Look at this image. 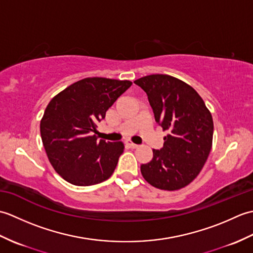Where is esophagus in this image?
<instances>
[{"label":"esophagus","mask_w":253,"mask_h":253,"mask_svg":"<svg viewBox=\"0 0 253 253\" xmlns=\"http://www.w3.org/2000/svg\"><path fill=\"white\" fill-rule=\"evenodd\" d=\"M126 144L129 148H131V149H136V148H138V144H136V143H133L132 141H130V140H127L126 141Z\"/></svg>","instance_id":"obj_1"}]
</instances>
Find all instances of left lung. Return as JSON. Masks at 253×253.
<instances>
[{"label": "left lung", "instance_id": "obj_1", "mask_svg": "<svg viewBox=\"0 0 253 253\" xmlns=\"http://www.w3.org/2000/svg\"><path fill=\"white\" fill-rule=\"evenodd\" d=\"M147 93L155 121L163 131L161 150L140 166L150 185L174 191L189 185L200 173L211 151L213 118L197 91L169 75H149L135 80Z\"/></svg>", "mask_w": 253, "mask_h": 253}]
</instances>
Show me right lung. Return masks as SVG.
<instances>
[{
	"mask_svg": "<svg viewBox=\"0 0 253 253\" xmlns=\"http://www.w3.org/2000/svg\"><path fill=\"white\" fill-rule=\"evenodd\" d=\"M132 84L129 80L88 77L57 93L44 111L40 132L51 165L63 179L91 186L110 178L124 143L93 135L96 123Z\"/></svg>",
	"mask_w": 253,
	"mask_h": 253,
	"instance_id": "add662e5",
	"label": "right lung"
}]
</instances>
